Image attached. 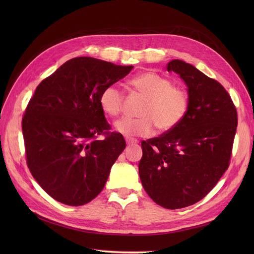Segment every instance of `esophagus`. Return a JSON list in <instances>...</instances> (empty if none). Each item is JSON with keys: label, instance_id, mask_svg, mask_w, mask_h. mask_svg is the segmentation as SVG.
I'll return each mask as SVG.
<instances>
[{"label": "esophagus", "instance_id": "34e87169", "mask_svg": "<svg viewBox=\"0 0 254 254\" xmlns=\"http://www.w3.org/2000/svg\"><path fill=\"white\" fill-rule=\"evenodd\" d=\"M127 145H136L138 144V140L134 139V138H127Z\"/></svg>", "mask_w": 254, "mask_h": 254}]
</instances>
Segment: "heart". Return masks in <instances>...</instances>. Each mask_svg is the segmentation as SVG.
Instances as JSON below:
<instances>
[{"instance_id": "obj_1", "label": "heart", "mask_w": 254, "mask_h": 254, "mask_svg": "<svg viewBox=\"0 0 254 254\" xmlns=\"http://www.w3.org/2000/svg\"><path fill=\"white\" fill-rule=\"evenodd\" d=\"M131 86L146 98L139 111L140 117H123L115 123V129L126 137H146L154 127L161 132L175 128L186 115L189 97L174 87L169 79L154 72H144L131 79ZM124 92L116 84L106 86L100 96L101 109L109 116L122 110Z\"/></svg>"}]
</instances>
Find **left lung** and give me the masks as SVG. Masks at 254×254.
Segmentation results:
<instances>
[{
	"label": "left lung",
	"instance_id": "1",
	"mask_svg": "<svg viewBox=\"0 0 254 254\" xmlns=\"http://www.w3.org/2000/svg\"><path fill=\"white\" fill-rule=\"evenodd\" d=\"M167 70L188 86L189 109L175 128L142 141L139 174L157 205L180 209L201 201L228 170L238 115L229 92L192 64L173 60Z\"/></svg>",
	"mask_w": 254,
	"mask_h": 254
}]
</instances>
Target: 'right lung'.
<instances>
[{"label": "right lung", "mask_w": 254, "mask_h": 254, "mask_svg": "<svg viewBox=\"0 0 254 254\" xmlns=\"http://www.w3.org/2000/svg\"><path fill=\"white\" fill-rule=\"evenodd\" d=\"M132 68L75 58L37 86L22 118L26 164L58 202L82 206L104 189L126 141L119 132L108 131L100 96ZM102 133L105 139L98 140Z\"/></svg>", "instance_id": "add662e5"}]
</instances>
